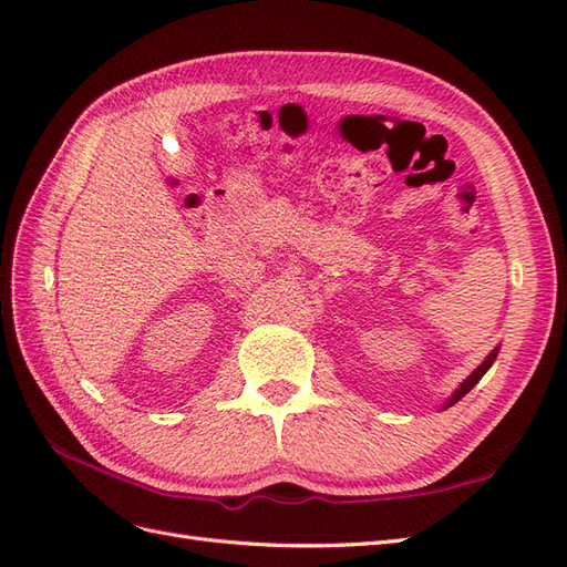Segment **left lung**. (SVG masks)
Returning a JSON list of instances; mask_svg holds the SVG:
<instances>
[{
    "label": "left lung",
    "instance_id": "8db88e82",
    "mask_svg": "<svg viewBox=\"0 0 567 567\" xmlns=\"http://www.w3.org/2000/svg\"><path fill=\"white\" fill-rule=\"evenodd\" d=\"M496 352H499V350H492V354L485 359V362L483 364H480L471 375H468V379L466 381H463L461 383V388L454 392V398L447 402V406H452V404H456L461 398H463V394H466L480 379H483V375H485V371L492 367V362H494V359H496Z\"/></svg>",
    "mask_w": 567,
    "mask_h": 567
}]
</instances>
